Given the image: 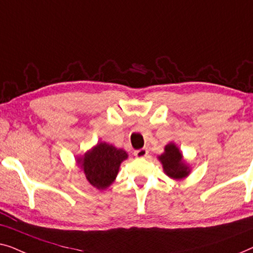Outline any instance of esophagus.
Wrapping results in <instances>:
<instances>
[{
  "label": "esophagus",
  "mask_w": 253,
  "mask_h": 253,
  "mask_svg": "<svg viewBox=\"0 0 253 253\" xmlns=\"http://www.w3.org/2000/svg\"><path fill=\"white\" fill-rule=\"evenodd\" d=\"M148 154H149L148 149H145V148L138 149V150H135L134 151V156L136 158H145L148 156Z\"/></svg>",
  "instance_id": "34e87169"
}]
</instances>
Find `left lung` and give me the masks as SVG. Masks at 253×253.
<instances>
[{
    "label": "left lung",
    "instance_id": "1",
    "mask_svg": "<svg viewBox=\"0 0 253 253\" xmlns=\"http://www.w3.org/2000/svg\"><path fill=\"white\" fill-rule=\"evenodd\" d=\"M159 161L163 164V169L169 177L173 179H182L189 174V169L182 162V155L174 144L165 147V152L159 156Z\"/></svg>",
    "mask_w": 253,
    "mask_h": 253
}]
</instances>
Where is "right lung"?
I'll list each match as a JSON object with an SVG mask.
<instances>
[{"instance_id":"add662e5","label":"right lung","mask_w":253,"mask_h":253,"mask_svg":"<svg viewBox=\"0 0 253 253\" xmlns=\"http://www.w3.org/2000/svg\"><path fill=\"white\" fill-rule=\"evenodd\" d=\"M127 158L126 151L108 143H98L78 161L91 186L105 189L115 181L119 166Z\"/></svg>"}]
</instances>
